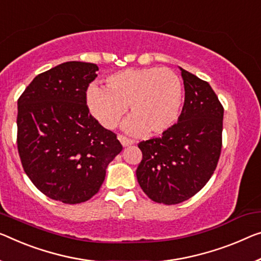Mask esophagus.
I'll use <instances>...</instances> for the list:
<instances>
[{
  "label": "esophagus",
  "instance_id": "1",
  "mask_svg": "<svg viewBox=\"0 0 261 261\" xmlns=\"http://www.w3.org/2000/svg\"><path fill=\"white\" fill-rule=\"evenodd\" d=\"M118 139H119V141L121 142V144L123 147H126V146H130V144H133L134 143V141L132 139H128L127 136H125V135H122V134H119L118 135Z\"/></svg>",
  "mask_w": 261,
  "mask_h": 261
}]
</instances>
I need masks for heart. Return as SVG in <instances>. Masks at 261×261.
I'll return each mask as SVG.
<instances>
[{
	"mask_svg": "<svg viewBox=\"0 0 261 261\" xmlns=\"http://www.w3.org/2000/svg\"><path fill=\"white\" fill-rule=\"evenodd\" d=\"M106 89L92 86L87 103L103 127H118L129 105L132 117L125 129L132 134H161L177 121L184 100L179 75L169 69L142 67L115 72Z\"/></svg>",
	"mask_w": 261,
	"mask_h": 261,
	"instance_id": "heart-1",
	"label": "heart"
}]
</instances>
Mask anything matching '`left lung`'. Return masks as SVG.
Here are the masks:
<instances>
[{
    "label": "left lung",
    "instance_id": "1",
    "mask_svg": "<svg viewBox=\"0 0 261 261\" xmlns=\"http://www.w3.org/2000/svg\"><path fill=\"white\" fill-rule=\"evenodd\" d=\"M184 103L178 121L161 136L140 141L138 182L166 205L195 196L214 175L222 151L224 107L205 80L181 69Z\"/></svg>",
    "mask_w": 261,
    "mask_h": 261
}]
</instances>
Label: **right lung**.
I'll list each match as a JSON object with an SVG mask.
<instances>
[{"label":"right lung","mask_w":261,"mask_h":261,"mask_svg":"<svg viewBox=\"0 0 261 261\" xmlns=\"http://www.w3.org/2000/svg\"><path fill=\"white\" fill-rule=\"evenodd\" d=\"M97 70L92 63H63L38 74L17 100L23 169L39 191L65 204L93 197L108 163L122 150L117 134L100 125L86 103Z\"/></svg>","instance_id":"add662e5"}]
</instances>
